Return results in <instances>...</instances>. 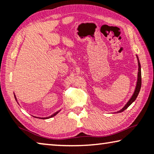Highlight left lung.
I'll list each match as a JSON object with an SVG mask.
<instances>
[{
  "label": "left lung",
  "instance_id": "1",
  "mask_svg": "<svg viewBox=\"0 0 154 154\" xmlns=\"http://www.w3.org/2000/svg\"><path fill=\"white\" fill-rule=\"evenodd\" d=\"M137 61H138V75H137V85H136V88H135V90L134 93H133V95L132 96V97L131 98V99L129 100L128 103L126 104V106L124 107L121 110L118 111L117 112H123L124 110H125L126 109L128 108V107L130 106V105L133 103V101H135V99H136V98L137 97L138 94L140 92V88H141V85H142V79H141V66H140V61H139V58H138V57L137 56Z\"/></svg>",
  "mask_w": 154,
  "mask_h": 154
}]
</instances>
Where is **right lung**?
Returning a JSON list of instances; mask_svg holds the SVG:
<instances>
[{
	"instance_id": "obj_1",
	"label": "right lung",
	"mask_w": 154,
	"mask_h": 154,
	"mask_svg": "<svg viewBox=\"0 0 154 154\" xmlns=\"http://www.w3.org/2000/svg\"><path fill=\"white\" fill-rule=\"evenodd\" d=\"M14 97H15V99H16V97H15V96H14ZM58 112H59V111H57V112H55V113H54V114H53V115H51V116H50V117H45V118H41V119H47V118L53 117V116L56 115H57V113H58Z\"/></svg>"
}]
</instances>
